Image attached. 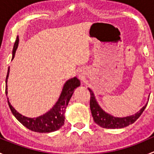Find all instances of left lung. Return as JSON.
<instances>
[{"label": "left lung", "mask_w": 154, "mask_h": 154, "mask_svg": "<svg viewBox=\"0 0 154 154\" xmlns=\"http://www.w3.org/2000/svg\"><path fill=\"white\" fill-rule=\"evenodd\" d=\"M91 94V98H90V109H91V115H92L94 122L103 128L106 129H120L127 127L130 125L134 123L143 112L144 109L146 108L147 104L143 108L140 109L133 116H127L124 118L115 117L111 114H109L106 111L100 107L99 103L96 100L94 94L91 89L88 88Z\"/></svg>", "instance_id": "1"}]
</instances>
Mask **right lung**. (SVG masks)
<instances>
[{
  "label": "right lung",
  "instance_id": "add662e5",
  "mask_svg": "<svg viewBox=\"0 0 154 154\" xmlns=\"http://www.w3.org/2000/svg\"><path fill=\"white\" fill-rule=\"evenodd\" d=\"M18 43H19V38L18 35L16 38L15 44H14L13 49H12V58L13 60L15 57V52L18 48ZM9 73H10V67L7 71V75L6 77V95L7 96L8 91H7V80H8ZM80 86V81L77 77H74L68 81L64 84L63 88L61 94L59 97L58 100L54 105V106L50 110L49 112H46L43 116L37 117L35 119H31V118L26 117L22 116L21 113L16 111L15 108L11 105L10 102L9 101V98L7 97L9 106H10L11 112L13 116L16 118L17 120L22 124L24 127H27L29 130L32 131L37 132V133H51L56 130H58L60 127L64 125L65 122V112L66 109L67 107L68 102L74 93V89L77 87Z\"/></svg>",
  "mask_w": 154,
  "mask_h": 154
}]
</instances>
